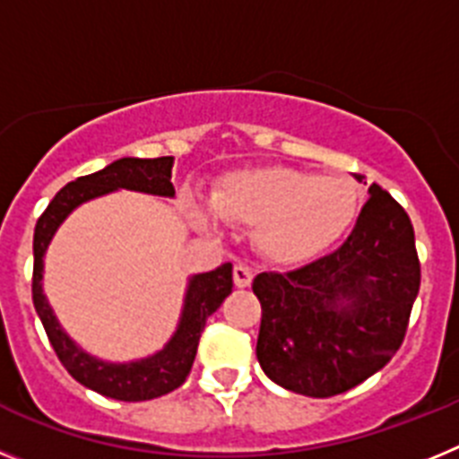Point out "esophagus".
I'll return each instance as SVG.
<instances>
[{
	"mask_svg": "<svg viewBox=\"0 0 459 459\" xmlns=\"http://www.w3.org/2000/svg\"><path fill=\"white\" fill-rule=\"evenodd\" d=\"M253 278H255V273L250 266H246V264L234 266V285H237L238 290H243V287H250Z\"/></svg>",
	"mask_w": 459,
	"mask_h": 459,
	"instance_id": "esophagus-1",
	"label": "esophagus"
}]
</instances>
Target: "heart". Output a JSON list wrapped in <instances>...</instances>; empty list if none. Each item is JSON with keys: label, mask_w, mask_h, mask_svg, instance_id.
<instances>
[{"label": "heart", "mask_w": 459, "mask_h": 459, "mask_svg": "<svg viewBox=\"0 0 459 459\" xmlns=\"http://www.w3.org/2000/svg\"><path fill=\"white\" fill-rule=\"evenodd\" d=\"M216 216L255 227L257 250L278 264H306L350 232L363 206L360 188L344 174L285 165L225 174L211 193ZM197 222L206 227L204 213Z\"/></svg>", "instance_id": "b5f03b06"}]
</instances>
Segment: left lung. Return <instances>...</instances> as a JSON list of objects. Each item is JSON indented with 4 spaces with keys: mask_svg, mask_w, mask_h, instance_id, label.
I'll return each instance as SVG.
<instances>
[{
    "mask_svg": "<svg viewBox=\"0 0 459 459\" xmlns=\"http://www.w3.org/2000/svg\"><path fill=\"white\" fill-rule=\"evenodd\" d=\"M354 230L335 253L290 271L259 273L257 360L278 386L331 397L393 359L420 287L407 211L381 186L368 188Z\"/></svg>",
    "mask_w": 459,
    "mask_h": 459,
    "instance_id": "obj_1",
    "label": "left lung"
}]
</instances>
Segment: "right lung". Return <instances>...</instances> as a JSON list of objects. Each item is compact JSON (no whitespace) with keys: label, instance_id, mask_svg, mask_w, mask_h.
I'll list each match as a JSON object with an SVG mask.
<instances>
[{"label":"right lung","instance_id":"right-lung-1","mask_svg":"<svg viewBox=\"0 0 459 459\" xmlns=\"http://www.w3.org/2000/svg\"><path fill=\"white\" fill-rule=\"evenodd\" d=\"M172 156L163 158H119L100 172L78 177L64 186L55 195V200L40 213L34 230V278H31V299L39 312L48 340L56 359L62 360L68 375L82 386L100 393L105 397H115L121 403H142L153 400L165 393L179 388L193 368L200 335L206 326V319L221 307L227 296L232 294V264L218 266L209 273L193 275L186 291L184 312L168 344L158 354L149 359L133 360V363H105L82 351L62 331L55 312L43 294V255L48 243L55 237L56 227L64 218L82 202L100 197L112 190H137V193L158 195V197H174L172 186Z\"/></svg>","mask_w":459,"mask_h":459}]
</instances>
